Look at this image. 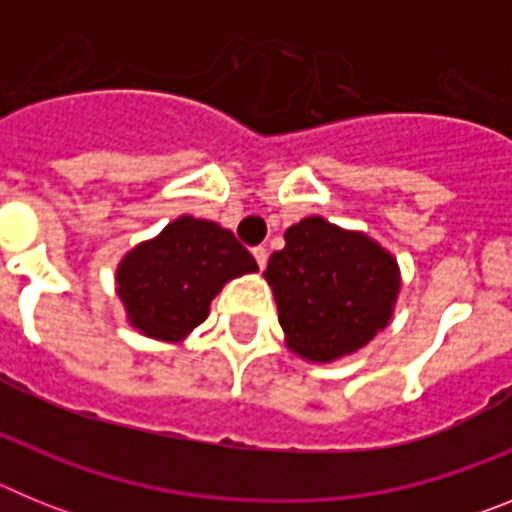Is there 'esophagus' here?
Masks as SVG:
<instances>
[{"label":"esophagus","instance_id":"34e87169","mask_svg":"<svg viewBox=\"0 0 512 512\" xmlns=\"http://www.w3.org/2000/svg\"><path fill=\"white\" fill-rule=\"evenodd\" d=\"M253 259H256L259 269H264L266 261H269V251H266L264 246H256V248H253Z\"/></svg>","mask_w":512,"mask_h":512}]
</instances>
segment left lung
<instances>
[{
	"instance_id": "8db88e82",
	"label": "left lung",
	"mask_w": 512,
	"mask_h": 512,
	"mask_svg": "<svg viewBox=\"0 0 512 512\" xmlns=\"http://www.w3.org/2000/svg\"><path fill=\"white\" fill-rule=\"evenodd\" d=\"M284 241L264 277L289 351L328 364L387 328L400 295V266L390 251L318 215L287 228Z\"/></svg>"
}]
</instances>
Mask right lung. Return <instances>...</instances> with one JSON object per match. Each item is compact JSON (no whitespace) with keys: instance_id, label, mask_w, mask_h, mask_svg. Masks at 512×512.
<instances>
[{"instance_id":"add662e5","label":"right lung","mask_w":512,"mask_h":512,"mask_svg":"<svg viewBox=\"0 0 512 512\" xmlns=\"http://www.w3.org/2000/svg\"><path fill=\"white\" fill-rule=\"evenodd\" d=\"M259 271L230 230L192 215L176 217L117 266V295L143 336L179 343L210 312L225 282Z\"/></svg>"}]
</instances>
